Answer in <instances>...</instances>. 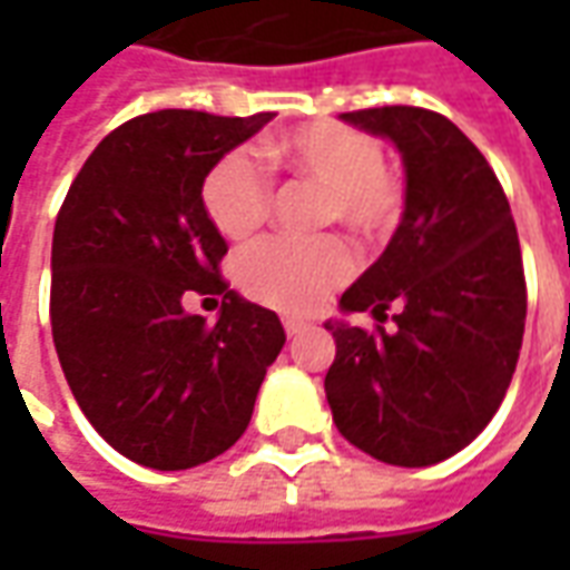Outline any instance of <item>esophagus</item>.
<instances>
[{
	"label": "esophagus",
	"mask_w": 570,
	"mask_h": 570,
	"mask_svg": "<svg viewBox=\"0 0 570 570\" xmlns=\"http://www.w3.org/2000/svg\"><path fill=\"white\" fill-rule=\"evenodd\" d=\"M308 326H311V321H305V317H284V330H286V335H289V338H293V335H298V333H305Z\"/></svg>",
	"instance_id": "obj_1"
}]
</instances>
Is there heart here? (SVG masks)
I'll use <instances>...</instances> for the list:
<instances>
[{"label": "heart", "mask_w": 570, "mask_h": 570, "mask_svg": "<svg viewBox=\"0 0 570 570\" xmlns=\"http://www.w3.org/2000/svg\"><path fill=\"white\" fill-rule=\"evenodd\" d=\"M268 158L326 188V219L363 237H382L403 213V186L384 167L382 142L335 121H317L268 146ZM272 179L253 151L237 149L204 183V207L228 240L249 237L268 216ZM354 274V253L338 237H272L237 262V284L256 302L281 311H311Z\"/></svg>", "instance_id": "obj_1"}]
</instances>
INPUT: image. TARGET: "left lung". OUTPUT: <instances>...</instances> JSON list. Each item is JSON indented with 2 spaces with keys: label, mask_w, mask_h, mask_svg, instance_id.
<instances>
[{
  "label": "left lung",
  "mask_w": 570,
  "mask_h": 570,
  "mask_svg": "<svg viewBox=\"0 0 570 570\" xmlns=\"http://www.w3.org/2000/svg\"><path fill=\"white\" fill-rule=\"evenodd\" d=\"M400 151L406 207L391 244L338 298L326 400L347 442L394 466L440 464L485 430L525 333V274L513 213L482 151L419 106L338 116ZM397 326L366 334L370 309Z\"/></svg>",
  "instance_id": "8db88e82"
}]
</instances>
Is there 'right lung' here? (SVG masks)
<instances>
[{"instance_id":"right-lung-1","label":"right lung","mask_w":570,"mask_h":570,"mask_svg":"<svg viewBox=\"0 0 570 570\" xmlns=\"http://www.w3.org/2000/svg\"><path fill=\"white\" fill-rule=\"evenodd\" d=\"M272 112L161 109L106 137L69 186L51 244V333L76 403L116 452L188 470L247 430L286 342L281 317L219 277L228 247L200 188ZM223 295L216 324L181 308Z\"/></svg>"}]
</instances>
